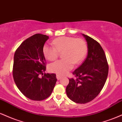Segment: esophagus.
Segmentation results:
<instances>
[{"label": "esophagus", "mask_w": 122, "mask_h": 122, "mask_svg": "<svg viewBox=\"0 0 122 122\" xmlns=\"http://www.w3.org/2000/svg\"><path fill=\"white\" fill-rule=\"evenodd\" d=\"M56 77H57V80H60V79H62V76H61L58 75H57Z\"/></svg>", "instance_id": "1"}]
</instances>
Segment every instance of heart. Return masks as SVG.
<instances>
[{
    "instance_id": "1",
    "label": "heart",
    "mask_w": 122,
    "mask_h": 122,
    "mask_svg": "<svg viewBox=\"0 0 122 122\" xmlns=\"http://www.w3.org/2000/svg\"><path fill=\"white\" fill-rule=\"evenodd\" d=\"M51 44L53 46L44 45L43 53L47 60L53 61L62 52L64 58L50 64L49 67L50 72L58 75L67 73L73 68L74 64H80L87 53V45L81 38L63 36L53 40Z\"/></svg>"
}]
</instances>
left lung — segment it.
Returning a JSON list of instances; mask_svg holds the SVG:
<instances>
[{
    "mask_svg": "<svg viewBox=\"0 0 122 122\" xmlns=\"http://www.w3.org/2000/svg\"><path fill=\"white\" fill-rule=\"evenodd\" d=\"M82 35L87 42V57L73 72L76 78L69 79L66 88L68 97L79 104L90 102L100 93L108 73V64L101 45L92 38Z\"/></svg>",
    "mask_w": 122,
    "mask_h": 122,
    "instance_id": "obj_1",
    "label": "left lung"
}]
</instances>
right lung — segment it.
I'll return each instance as SVG.
<instances>
[{"label":"right lung","mask_w":122,"mask_h":122,"mask_svg":"<svg viewBox=\"0 0 122 122\" xmlns=\"http://www.w3.org/2000/svg\"><path fill=\"white\" fill-rule=\"evenodd\" d=\"M48 39L46 35L36 34L24 41L15 52L12 68L15 83L31 100L40 101L50 96L57 80L55 73H45L43 76L46 70L43 47Z\"/></svg>","instance_id":"add662e5"}]
</instances>
